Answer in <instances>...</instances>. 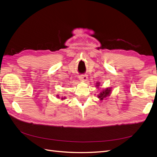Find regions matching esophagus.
Here are the masks:
<instances>
[{
	"instance_id": "1",
	"label": "esophagus",
	"mask_w": 157,
	"mask_h": 157,
	"mask_svg": "<svg viewBox=\"0 0 157 157\" xmlns=\"http://www.w3.org/2000/svg\"><path fill=\"white\" fill-rule=\"evenodd\" d=\"M87 75H81L79 76V78L80 80H82V81H86L87 80Z\"/></svg>"
}]
</instances>
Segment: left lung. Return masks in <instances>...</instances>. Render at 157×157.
Returning a JSON list of instances; mask_svg holds the SVG:
<instances>
[{"mask_svg": "<svg viewBox=\"0 0 157 157\" xmlns=\"http://www.w3.org/2000/svg\"><path fill=\"white\" fill-rule=\"evenodd\" d=\"M109 94H110V90L107 89L105 90H104V91H103V92H101L100 94H99L98 96V98H101V99H103V98L107 97V96L109 95Z\"/></svg>", "mask_w": 157, "mask_h": 157, "instance_id": "obj_1", "label": "left lung"}]
</instances>
